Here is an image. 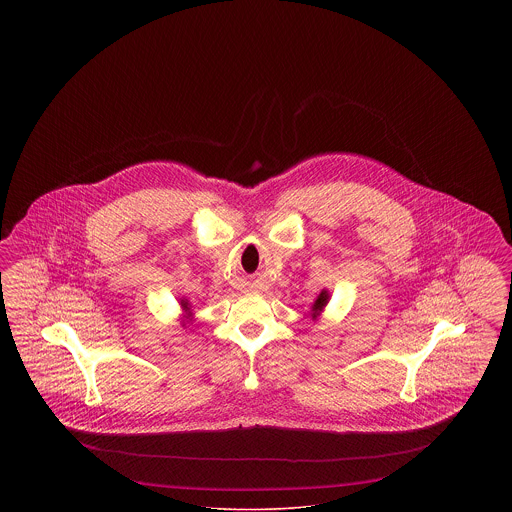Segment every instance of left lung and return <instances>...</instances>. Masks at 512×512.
Instances as JSON below:
<instances>
[{"label": "left lung", "instance_id": "obj_1", "mask_svg": "<svg viewBox=\"0 0 512 512\" xmlns=\"http://www.w3.org/2000/svg\"><path fill=\"white\" fill-rule=\"evenodd\" d=\"M328 303V293L322 292L318 295L317 301H315V305H313V311L317 313V311H322V307Z\"/></svg>", "mask_w": 512, "mask_h": 512}]
</instances>
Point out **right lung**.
<instances>
[{"instance_id": "1", "label": "right lung", "mask_w": 512, "mask_h": 512, "mask_svg": "<svg viewBox=\"0 0 512 512\" xmlns=\"http://www.w3.org/2000/svg\"><path fill=\"white\" fill-rule=\"evenodd\" d=\"M184 307H186V303H184Z\"/></svg>"}]
</instances>
